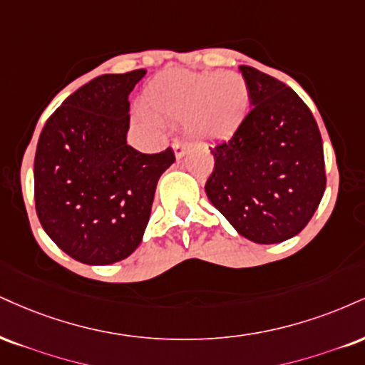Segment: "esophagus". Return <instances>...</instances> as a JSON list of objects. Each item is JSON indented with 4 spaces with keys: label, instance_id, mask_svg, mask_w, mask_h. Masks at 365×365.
Wrapping results in <instances>:
<instances>
[{
    "label": "esophagus",
    "instance_id": "1",
    "mask_svg": "<svg viewBox=\"0 0 365 365\" xmlns=\"http://www.w3.org/2000/svg\"><path fill=\"white\" fill-rule=\"evenodd\" d=\"M173 149H175V156H177L180 160V158H183L188 151H190V146H188V144H185V143H175Z\"/></svg>",
    "mask_w": 365,
    "mask_h": 365
}]
</instances>
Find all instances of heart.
Returning <instances> with one entry per match:
<instances>
[{
	"label": "heart",
	"mask_w": 365,
	"mask_h": 365,
	"mask_svg": "<svg viewBox=\"0 0 365 365\" xmlns=\"http://www.w3.org/2000/svg\"><path fill=\"white\" fill-rule=\"evenodd\" d=\"M144 108L163 120L183 118V129L195 140L226 139L247 117L250 90L236 73L170 71L148 88Z\"/></svg>",
	"instance_id": "b5f03b06"
}]
</instances>
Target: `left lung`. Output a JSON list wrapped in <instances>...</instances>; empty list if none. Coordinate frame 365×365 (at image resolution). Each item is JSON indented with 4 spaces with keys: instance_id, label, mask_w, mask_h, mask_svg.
Here are the masks:
<instances>
[{
    "instance_id": "obj_1",
    "label": "left lung",
    "mask_w": 365,
    "mask_h": 365,
    "mask_svg": "<svg viewBox=\"0 0 365 365\" xmlns=\"http://www.w3.org/2000/svg\"><path fill=\"white\" fill-rule=\"evenodd\" d=\"M252 110L210 148L205 194L245 238L280 243L304 230L327 188L323 140L309 107L277 78L240 66Z\"/></svg>"
}]
</instances>
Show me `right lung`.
Segmentation results:
<instances>
[{
    "label": "right lung",
    "instance_id": "right-lung-1",
    "mask_svg": "<svg viewBox=\"0 0 365 365\" xmlns=\"http://www.w3.org/2000/svg\"><path fill=\"white\" fill-rule=\"evenodd\" d=\"M146 74H103L47 118L34 160V199L49 238L74 260L108 265L143 240L155 190L175 161L171 148L146 155L125 143L129 95Z\"/></svg>",
    "mask_w": 365,
    "mask_h": 365
}]
</instances>
